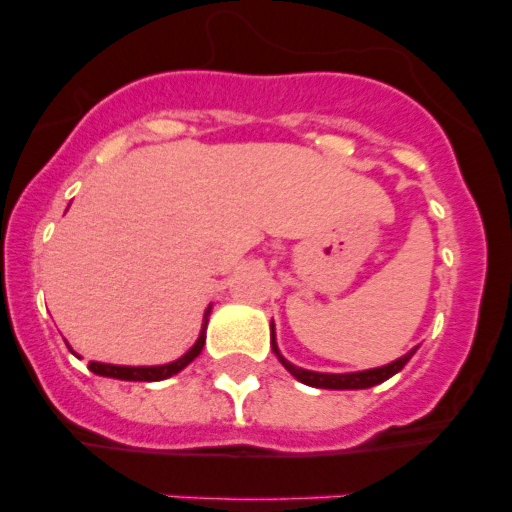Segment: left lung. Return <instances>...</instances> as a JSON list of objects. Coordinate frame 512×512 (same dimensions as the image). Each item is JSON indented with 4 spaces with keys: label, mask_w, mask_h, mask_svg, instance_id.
Instances as JSON below:
<instances>
[{
    "label": "left lung",
    "mask_w": 512,
    "mask_h": 512,
    "mask_svg": "<svg viewBox=\"0 0 512 512\" xmlns=\"http://www.w3.org/2000/svg\"><path fill=\"white\" fill-rule=\"evenodd\" d=\"M271 348H274V354L277 359L282 361L284 369L295 379H300L302 384H310V387H320V390H366V387H374V384H382L384 379H390L392 374H397L402 366L408 364L410 354H405L402 359L392 361L387 366H379V369H366V372H356V374H320V372H307V369H300V366L289 364L282 354H279L277 343H274V333H271Z\"/></svg>",
    "instance_id": "obj_1"
}]
</instances>
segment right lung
Here are the masks:
<instances>
[{
    "label": "right lung",
    "instance_id": "obj_1",
    "mask_svg": "<svg viewBox=\"0 0 512 512\" xmlns=\"http://www.w3.org/2000/svg\"><path fill=\"white\" fill-rule=\"evenodd\" d=\"M207 315H210V310L205 312V318H207ZM205 325H207V320H205ZM202 346H205V330H202L200 338H197V343L189 348L187 354H184L182 359L171 361V364H164V366H115V364H99V361H89V369H92L94 374H102V377L125 379V382H158V379H166V377H171V374L182 372L189 361H194L197 356H200Z\"/></svg>",
    "mask_w": 512,
    "mask_h": 512
}]
</instances>
